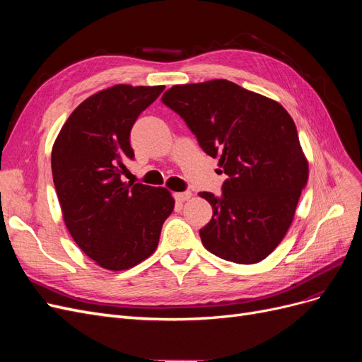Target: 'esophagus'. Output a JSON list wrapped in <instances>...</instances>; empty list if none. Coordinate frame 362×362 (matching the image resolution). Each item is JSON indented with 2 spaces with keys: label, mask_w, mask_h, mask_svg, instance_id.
<instances>
[{
  "label": "esophagus",
  "mask_w": 362,
  "mask_h": 362,
  "mask_svg": "<svg viewBox=\"0 0 362 362\" xmlns=\"http://www.w3.org/2000/svg\"><path fill=\"white\" fill-rule=\"evenodd\" d=\"M190 196H192V193H190V192L173 193V198H175V201H177V202H185V201H189V199H190Z\"/></svg>",
  "instance_id": "34e87169"
}]
</instances>
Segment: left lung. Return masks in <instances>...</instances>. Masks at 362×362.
<instances>
[{
    "mask_svg": "<svg viewBox=\"0 0 362 362\" xmlns=\"http://www.w3.org/2000/svg\"><path fill=\"white\" fill-rule=\"evenodd\" d=\"M228 175L222 196L202 192L213 217L202 245L218 258L255 264L281 243L308 181V161L279 103L228 80L173 86L161 98Z\"/></svg>",
    "mask_w": 362,
    "mask_h": 362,
    "instance_id": "1",
    "label": "left lung"
}]
</instances>
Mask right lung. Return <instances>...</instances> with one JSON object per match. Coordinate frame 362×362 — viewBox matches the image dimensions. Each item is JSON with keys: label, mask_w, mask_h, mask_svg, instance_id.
Returning <instances> with one entry per match:
<instances>
[{"label": "right lung", "mask_w": 362, "mask_h": 362, "mask_svg": "<svg viewBox=\"0 0 362 362\" xmlns=\"http://www.w3.org/2000/svg\"><path fill=\"white\" fill-rule=\"evenodd\" d=\"M164 86L116 84L83 101L54 141L52 180L75 243L107 270H127L157 249L175 201L164 187L124 182L129 133Z\"/></svg>", "instance_id": "1"}]
</instances>
